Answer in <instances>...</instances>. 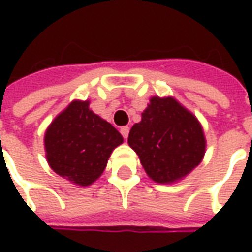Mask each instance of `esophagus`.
<instances>
[{"label": "esophagus", "mask_w": 252, "mask_h": 252, "mask_svg": "<svg viewBox=\"0 0 252 252\" xmlns=\"http://www.w3.org/2000/svg\"><path fill=\"white\" fill-rule=\"evenodd\" d=\"M120 132H121V135H123V137L126 139V137H128V133H129V126H121Z\"/></svg>", "instance_id": "1"}]
</instances>
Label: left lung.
<instances>
[{"mask_svg":"<svg viewBox=\"0 0 252 252\" xmlns=\"http://www.w3.org/2000/svg\"><path fill=\"white\" fill-rule=\"evenodd\" d=\"M128 144L151 180L173 184L201 163L206 142L195 116L177 99L151 97L142 121L129 131Z\"/></svg>","mask_w":252,"mask_h":252,"instance_id":"left-lung-1","label":"left lung"}]
</instances>
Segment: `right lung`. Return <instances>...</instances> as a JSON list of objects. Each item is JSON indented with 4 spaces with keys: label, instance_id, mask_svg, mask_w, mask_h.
<instances>
[{
    "label": "right lung",
    "instance_id": "1",
    "mask_svg": "<svg viewBox=\"0 0 252 252\" xmlns=\"http://www.w3.org/2000/svg\"><path fill=\"white\" fill-rule=\"evenodd\" d=\"M121 143L120 132L89 109V101H72L44 136L51 169L79 186L92 185L99 178L112 151Z\"/></svg>",
    "mask_w": 252,
    "mask_h": 252
}]
</instances>
